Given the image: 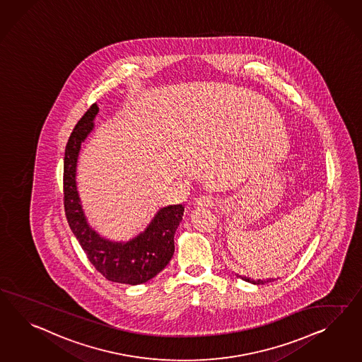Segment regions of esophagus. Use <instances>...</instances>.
<instances>
[{
    "label": "esophagus",
    "mask_w": 362,
    "mask_h": 362,
    "mask_svg": "<svg viewBox=\"0 0 362 362\" xmlns=\"http://www.w3.org/2000/svg\"><path fill=\"white\" fill-rule=\"evenodd\" d=\"M194 204L197 209H210L214 204V199L209 195H202V197L197 198Z\"/></svg>",
    "instance_id": "34e87169"
}]
</instances>
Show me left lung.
<instances>
[{
	"mask_svg": "<svg viewBox=\"0 0 362 362\" xmlns=\"http://www.w3.org/2000/svg\"><path fill=\"white\" fill-rule=\"evenodd\" d=\"M238 277H240L241 279H244V281H247V282H250V284H253V285H264V284H268V282H273V281H274L273 279H250V277H245V276H239V274H238Z\"/></svg>",
	"mask_w": 362,
	"mask_h": 362,
	"instance_id": "obj_1",
	"label": "left lung"
}]
</instances>
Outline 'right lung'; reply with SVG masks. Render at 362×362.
<instances>
[{"label": "right lung", "instance_id": "1", "mask_svg": "<svg viewBox=\"0 0 362 362\" xmlns=\"http://www.w3.org/2000/svg\"><path fill=\"white\" fill-rule=\"evenodd\" d=\"M97 103L76 124L65 147L64 210L66 221L88 259L103 277L124 285H140L158 276L175 253V233L182 221L185 207L169 204L161 207L144 231L129 241L109 240L90 227L83 214L76 185L80 149L93 131Z\"/></svg>", "mask_w": 362, "mask_h": 362}]
</instances>
